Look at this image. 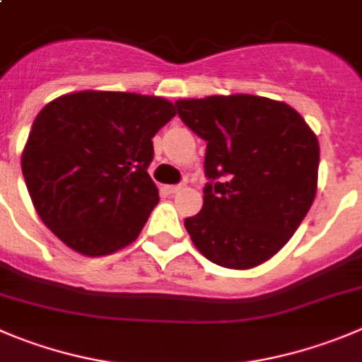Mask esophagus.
<instances>
[{
	"mask_svg": "<svg viewBox=\"0 0 362 362\" xmlns=\"http://www.w3.org/2000/svg\"><path fill=\"white\" fill-rule=\"evenodd\" d=\"M184 189V185H165V191H168V194H175V192L182 191Z\"/></svg>",
	"mask_w": 362,
	"mask_h": 362,
	"instance_id": "34e87169",
	"label": "esophagus"
}]
</instances>
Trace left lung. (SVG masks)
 <instances>
[{
    "label": "left lung",
    "mask_w": 362,
    "mask_h": 362,
    "mask_svg": "<svg viewBox=\"0 0 362 362\" xmlns=\"http://www.w3.org/2000/svg\"><path fill=\"white\" fill-rule=\"evenodd\" d=\"M178 116L207 141L204 207L185 219L214 264L250 269L291 239L318 189L320 144L288 103L253 94L187 98Z\"/></svg>",
    "instance_id": "obj_1"
}]
</instances>
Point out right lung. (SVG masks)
<instances>
[{
    "mask_svg": "<svg viewBox=\"0 0 362 362\" xmlns=\"http://www.w3.org/2000/svg\"><path fill=\"white\" fill-rule=\"evenodd\" d=\"M175 114L165 98L119 90H80L44 105L21 155L44 225L86 257L134 243L158 202L146 171L151 139Z\"/></svg>",
    "mask_w": 362,
    "mask_h": 362,
    "instance_id": "right-lung-1",
    "label": "right lung"
}]
</instances>
